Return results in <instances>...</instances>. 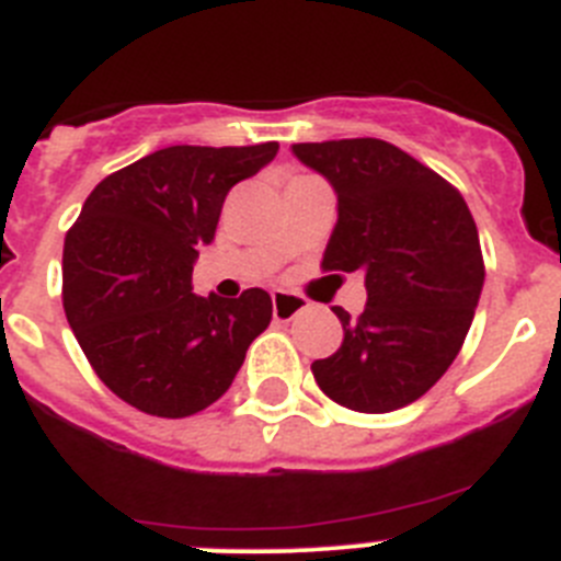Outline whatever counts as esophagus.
I'll use <instances>...</instances> for the list:
<instances>
[{
    "instance_id": "esophagus-1",
    "label": "esophagus",
    "mask_w": 561,
    "mask_h": 561,
    "mask_svg": "<svg viewBox=\"0 0 561 561\" xmlns=\"http://www.w3.org/2000/svg\"><path fill=\"white\" fill-rule=\"evenodd\" d=\"M306 309H309L306 297L291 295V291L284 289L272 291V314H275V320H291V317H297Z\"/></svg>"
}]
</instances>
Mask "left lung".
Returning a JSON list of instances; mask_svg holds the SVG:
<instances>
[{"label":"left lung","instance_id":"obj_1","mask_svg":"<svg viewBox=\"0 0 561 561\" xmlns=\"http://www.w3.org/2000/svg\"><path fill=\"white\" fill-rule=\"evenodd\" d=\"M291 153L336 193L323 266L362 272L368 289L359 317L336 306L345 336L311 374L356 413L408 408L447 374L478 309L485 270L472 213L447 180L385 140L295 142Z\"/></svg>","mask_w":561,"mask_h":561}]
</instances>
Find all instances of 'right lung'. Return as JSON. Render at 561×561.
Here are the masks:
<instances>
[{
    "mask_svg": "<svg viewBox=\"0 0 561 561\" xmlns=\"http://www.w3.org/2000/svg\"><path fill=\"white\" fill-rule=\"evenodd\" d=\"M277 142L171 146L106 176L64 241V311L101 381L131 408L185 419L221 399L272 320V297L193 291L236 182Z\"/></svg>",
    "mask_w": 561,
    "mask_h": 561,
    "instance_id": "obj_1",
    "label": "right lung"
}]
</instances>
